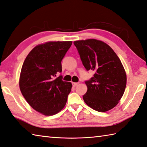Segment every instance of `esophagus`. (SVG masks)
Instances as JSON below:
<instances>
[{"label":"esophagus","mask_w":147,"mask_h":147,"mask_svg":"<svg viewBox=\"0 0 147 147\" xmlns=\"http://www.w3.org/2000/svg\"><path fill=\"white\" fill-rule=\"evenodd\" d=\"M79 84V83L78 82H73V85L74 87H76V85H78Z\"/></svg>","instance_id":"esophagus-1"}]
</instances>
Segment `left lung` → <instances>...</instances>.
<instances>
[{
    "label": "left lung",
    "mask_w": 147,
    "mask_h": 147,
    "mask_svg": "<svg viewBox=\"0 0 147 147\" xmlns=\"http://www.w3.org/2000/svg\"><path fill=\"white\" fill-rule=\"evenodd\" d=\"M87 70L94 77L85 82L87 91L85 103L94 110L104 113L118 105L127 85L126 72L113 49L103 41L87 39L74 42Z\"/></svg>",
    "instance_id": "8db88e82"
}]
</instances>
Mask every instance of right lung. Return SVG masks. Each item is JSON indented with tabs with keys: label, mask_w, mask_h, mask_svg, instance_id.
Segmentation results:
<instances>
[{
	"label": "right lung",
	"mask_w": 147,
	"mask_h": 147,
	"mask_svg": "<svg viewBox=\"0 0 147 147\" xmlns=\"http://www.w3.org/2000/svg\"><path fill=\"white\" fill-rule=\"evenodd\" d=\"M72 41L47 42L38 44L26 57L21 69L19 87L22 94L32 108L45 116H53L64 107L72 88L64 82L62 60Z\"/></svg>",
	"instance_id": "add662e5"
}]
</instances>
